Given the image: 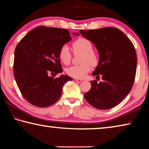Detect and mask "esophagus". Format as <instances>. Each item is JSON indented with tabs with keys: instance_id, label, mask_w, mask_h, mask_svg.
I'll list each match as a JSON object with an SVG mask.
<instances>
[{
	"instance_id": "34e87169",
	"label": "esophagus",
	"mask_w": 149,
	"mask_h": 149,
	"mask_svg": "<svg viewBox=\"0 0 149 149\" xmlns=\"http://www.w3.org/2000/svg\"><path fill=\"white\" fill-rule=\"evenodd\" d=\"M75 81H76L77 83H78V84H79V83L80 82H81V79H77V78H76V79H75Z\"/></svg>"
}]
</instances>
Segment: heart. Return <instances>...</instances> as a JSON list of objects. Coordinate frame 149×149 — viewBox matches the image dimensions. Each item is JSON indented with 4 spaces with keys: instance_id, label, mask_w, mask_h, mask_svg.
Returning a JSON list of instances; mask_svg holds the SVG:
<instances>
[{
    "instance_id": "b5f03b06",
    "label": "heart",
    "mask_w": 149,
    "mask_h": 149,
    "mask_svg": "<svg viewBox=\"0 0 149 149\" xmlns=\"http://www.w3.org/2000/svg\"><path fill=\"white\" fill-rule=\"evenodd\" d=\"M73 49L75 54H81L80 65H72L66 69L67 74L74 78H82L90 71V64L97 65L99 56L93 51L92 42L85 38H79L73 42ZM59 58L64 64H68L72 60V53L69 47L64 45L60 50Z\"/></svg>"
}]
</instances>
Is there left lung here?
<instances>
[{
    "mask_svg": "<svg viewBox=\"0 0 149 149\" xmlns=\"http://www.w3.org/2000/svg\"><path fill=\"white\" fill-rule=\"evenodd\" d=\"M79 33L91 41L99 52V60L93 72L102 81H91V88L84 95L89 104L97 109L114 107L125 99L134 83L137 56L130 39L114 27H102Z\"/></svg>",
    "mask_w": 149,
    "mask_h": 149,
    "instance_id": "8db88e82",
    "label": "left lung"
}]
</instances>
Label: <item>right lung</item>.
Returning <instances> with one entry per match:
<instances>
[{
	"label": "right lung",
	"instance_id": "right-lung-1",
	"mask_svg": "<svg viewBox=\"0 0 149 149\" xmlns=\"http://www.w3.org/2000/svg\"><path fill=\"white\" fill-rule=\"evenodd\" d=\"M71 40L68 29L39 26L17 44L14 51V78L22 95L31 104L41 108L53 104L60 99L64 85L73 79L68 75L57 78L50 75L62 72L59 52Z\"/></svg>",
	"mask_w": 149,
	"mask_h": 149
}]
</instances>
